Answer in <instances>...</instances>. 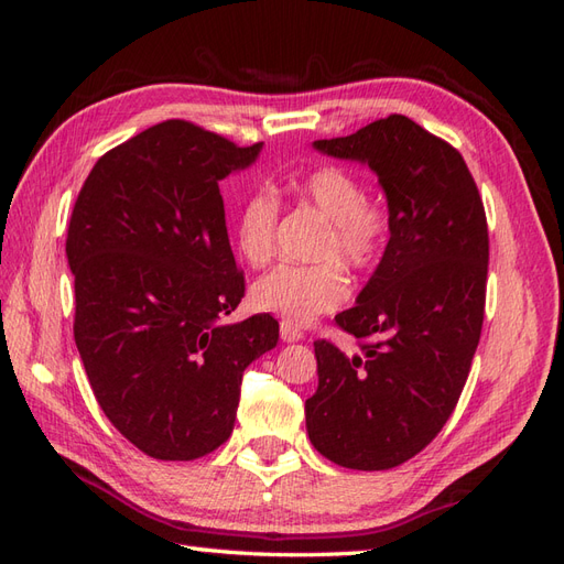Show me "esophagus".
Returning a JSON list of instances; mask_svg holds the SVG:
<instances>
[{
	"label": "esophagus",
	"instance_id": "obj_1",
	"mask_svg": "<svg viewBox=\"0 0 564 564\" xmlns=\"http://www.w3.org/2000/svg\"><path fill=\"white\" fill-rule=\"evenodd\" d=\"M281 339L283 341H301L303 339V329L297 327V325H293L291 319H281Z\"/></svg>",
	"mask_w": 564,
	"mask_h": 564
}]
</instances>
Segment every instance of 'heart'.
<instances>
[{"label": "heart", "instance_id": "b5f03b06", "mask_svg": "<svg viewBox=\"0 0 564 564\" xmlns=\"http://www.w3.org/2000/svg\"><path fill=\"white\" fill-rule=\"evenodd\" d=\"M295 194L305 206L327 220L315 257L317 263H281L259 275L251 285V303L263 313L291 322H310L332 313L351 293L349 275L370 273L386 257L392 230L390 208L380 198L364 196V184L351 170L322 164L295 182ZM281 198L271 188H259L237 213V249L251 267H263L275 251Z\"/></svg>", "mask_w": 564, "mask_h": 564}]
</instances>
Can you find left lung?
Segmentation results:
<instances>
[{"mask_svg":"<svg viewBox=\"0 0 564 564\" xmlns=\"http://www.w3.org/2000/svg\"><path fill=\"white\" fill-rule=\"evenodd\" d=\"M315 148L368 162L392 230L356 305L334 317L361 351L315 341L319 386L305 400L307 436L341 467L390 470L438 436L470 373L485 319L487 215L463 154L406 116Z\"/></svg>","mask_w":564,"mask_h":564,"instance_id":"left-lung-1","label":"left lung"}]
</instances>
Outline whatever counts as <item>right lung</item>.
Listing matches in <instances>:
<instances>
[{
    "instance_id": "1",
    "label": "right lung",
    "mask_w": 564,
    "mask_h": 564,
    "mask_svg": "<svg viewBox=\"0 0 564 564\" xmlns=\"http://www.w3.org/2000/svg\"><path fill=\"white\" fill-rule=\"evenodd\" d=\"M259 148L174 118L101 154L72 208L75 344L104 414L150 458L223 446L245 368L279 341L271 315L223 325L245 271L218 184Z\"/></svg>"
}]
</instances>
